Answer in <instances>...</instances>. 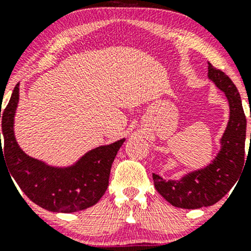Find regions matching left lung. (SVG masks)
<instances>
[{
	"mask_svg": "<svg viewBox=\"0 0 251 251\" xmlns=\"http://www.w3.org/2000/svg\"><path fill=\"white\" fill-rule=\"evenodd\" d=\"M208 76L226 94L230 117L221 139V150L205 168L190 172L178 180H164L153 174L157 191L174 206L200 209L214 205L235 185L244 168L247 119L237 88L224 72L208 66ZM251 138V135H250Z\"/></svg>",
	"mask_w": 251,
	"mask_h": 251,
	"instance_id": "obj_1",
	"label": "left lung"
}]
</instances>
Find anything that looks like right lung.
Masks as SVG:
<instances>
[{"label":"right lung","mask_w":251,"mask_h":251,"mask_svg":"<svg viewBox=\"0 0 251 251\" xmlns=\"http://www.w3.org/2000/svg\"><path fill=\"white\" fill-rule=\"evenodd\" d=\"M19 83L2 117L0 139V160L5 158L11 177L31 201L53 212H70L85 210L94 205L107 190L109 172L114 158L125 138L88 151L73 165L67 168L47 165L22 151L14 134V118L19 103ZM15 185V184H14Z\"/></svg>","instance_id":"1"}]
</instances>
